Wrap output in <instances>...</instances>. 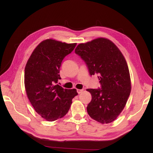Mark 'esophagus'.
Instances as JSON below:
<instances>
[{"mask_svg":"<svg viewBox=\"0 0 153 153\" xmlns=\"http://www.w3.org/2000/svg\"><path fill=\"white\" fill-rule=\"evenodd\" d=\"M83 91V89H82V90L77 89V93H78V94H80Z\"/></svg>","mask_w":153,"mask_h":153,"instance_id":"1","label":"esophagus"}]
</instances>
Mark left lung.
<instances>
[{
	"label": "left lung",
	"instance_id": "left-lung-1",
	"mask_svg": "<svg viewBox=\"0 0 153 153\" xmlns=\"http://www.w3.org/2000/svg\"><path fill=\"white\" fill-rule=\"evenodd\" d=\"M75 53L84 60L90 76L97 75L101 86L86 90L92 96L88 114L101 123L112 122L123 110L131 88L125 57L113 42L102 37L79 44Z\"/></svg>",
	"mask_w": 153,
	"mask_h": 153
}]
</instances>
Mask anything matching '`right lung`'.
Returning <instances> with one entry per match:
<instances>
[{
    "label": "right lung",
    "mask_w": 153,
    "mask_h": 153,
    "mask_svg": "<svg viewBox=\"0 0 153 153\" xmlns=\"http://www.w3.org/2000/svg\"><path fill=\"white\" fill-rule=\"evenodd\" d=\"M76 45L47 39L37 45L27 63L24 83L28 98L37 114L48 121L66 115L78 94L76 89L57 84L62 60Z\"/></svg>",
    "instance_id": "obj_1"
}]
</instances>
